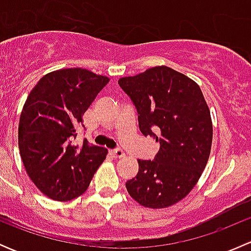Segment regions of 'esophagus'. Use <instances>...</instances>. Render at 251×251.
<instances>
[{"instance_id":"esophagus-1","label":"esophagus","mask_w":251,"mask_h":251,"mask_svg":"<svg viewBox=\"0 0 251 251\" xmlns=\"http://www.w3.org/2000/svg\"><path fill=\"white\" fill-rule=\"evenodd\" d=\"M110 154L114 156V158H123V156L125 155V153H124L120 148L113 149V151H110Z\"/></svg>"}]
</instances>
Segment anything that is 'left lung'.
Instances as JSON below:
<instances>
[{"label": "left lung", "instance_id": "1", "mask_svg": "<svg viewBox=\"0 0 251 251\" xmlns=\"http://www.w3.org/2000/svg\"><path fill=\"white\" fill-rule=\"evenodd\" d=\"M119 85L137 110L141 132L160 144L154 160L138 159L126 189L146 207L171 206L193 189L211 151V116L201 87L165 65L119 78Z\"/></svg>", "mask_w": 251, "mask_h": 251}]
</instances>
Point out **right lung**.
I'll use <instances>...</instances> for the list:
<instances>
[{"label":"right lung","mask_w":251,"mask_h":251,"mask_svg":"<svg viewBox=\"0 0 251 251\" xmlns=\"http://www.w3.org/2000/svg\"><path fill=\"white\" fill-rule=\"evenodd\" d=\"M109 78L87 69L70 68L45 75L20 114V156L35 186L48 198L68 201L90 186L108 151L87 140L75 146L76 128Z\"/></svg>","instance_id":"right-lung-1"}]
</instances>
